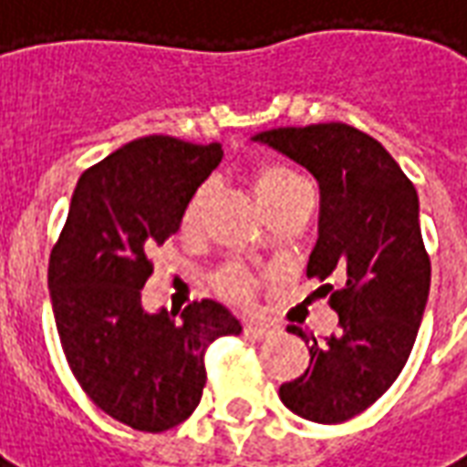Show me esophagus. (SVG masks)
I'll use <instances>...</instances> for the list:
<instances>
[{
	"label": "esophagus",
	"mask_w": 467,
	"mask_h": 467,
	"mask_svg": "<svg viewBox=\"0 0 467 467\" xmlns=\"http://www.w3.org/2000/svg\"><path fill=\"white\" fill-rule=\"evenodd\" d=\"M244 335H247V337H254V340H267V337H275V335H277V327L267 323H250L244 325Z\"/></svg>",
	"instance_id": "esophagus-1"
}]
</instances>
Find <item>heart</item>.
<instances>
[{
    "mask_svg": "<svg viewBox=\"0 0 467 467\" xmlns=\"http://www.w3.org/2000/svg\"><path fill=\"white\" fill-rule=\"evenodd\" d=\"M254 194H257V202L263 204L265 213L270 214L275 207H280L283 202H287L293 194H297L305 187L310 184L305 182L303 174H297L290 167H283V164H265L254 172ZM207 197H210V187L202 184L200 190H194V194L190 197V202L184 207L182 223L184 227H197L200 217L204 213V204H207ZM257 275L247 267H240V265H233L223 273L217 275V290L230 297V300H237V303H250L257 293Z\"/></svg>",
    "mask_w": 467,
    "mask_h": 467,
    "instance_id": "b5f03b06",
    "label": "heart"
}]
</instances>
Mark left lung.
Listing matches in <instances>:
<instances>
[{"mask_svg":"<svg viewBox=\"0 0 467 467\" xmlns=\"http://www.w3.org/2000/svg\"><path fill=\"white\" fill-rule=\"evenodd\" d=\"M253 140L317 180L320 217L307 277L340 283V290L323 285L340 317L337 333L317 343L303 327H287L310 343V365L280 385V400L305 420H350L400 375L425 313L431 260L418 192L390 152L350 124L275 127Z\"/></svg>","mask_w":467,"mask_h":467,"instance_id":"left-lung-1","label":"left lung"}]
</instances>
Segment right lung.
<instances>
[{
	"mask_svg": "<svg viewBox=\"0 0 467 467\" xmlns=\"http://www.w3.org/2000/svg\"><path fill=\"white\" fill-rule=\"evenodd\" d=\"M223 162V144L150 134L89 167L49 254V297L82 390L134 431L162 432L202 398L204 350L243 325L214 300L144 310L150 253L180 230L194 190Z\"/></svg>",
	"mask_w": 467,
	"mask_h": 467,
	"instance_id": "right-lung-1",
	"label": "right lung"
}]
</instances>
